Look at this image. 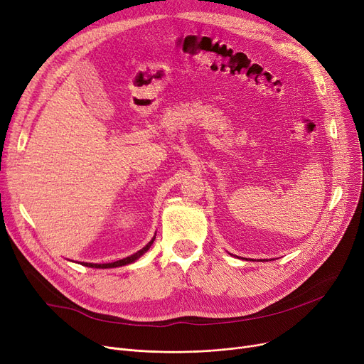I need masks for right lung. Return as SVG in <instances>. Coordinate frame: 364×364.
<instances>
[{
    "instance_id": "1",
    "label": "right lung",
    "mask_w": 364,
    "mask_h": 364,
    "mask_svg": "<svg viewBox=\"0 0 364 364\" xmlns=\"http://www.w3.org/2000/svg\"><path fill=\"white\" fill-rule=\"evenodd\" d=\"M155 237H156V233H155V236L151 237V240H150L144 247H141L140 251H137L136 254H132V255H129V257H127V258H122V259H119V261L107 262V264H92V262H80V264H81V265H85V267H91V269H114V267H122V265L132 264V262H136L143 254H146V252L150 250V246L153 245V242H155Z\"/></svg>"
}]
</instances>
